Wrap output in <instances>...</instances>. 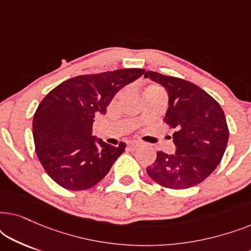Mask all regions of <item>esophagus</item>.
<instances>
[{
  "label": "esophagus",
  "instance_id": "obj_1",
  "mask_svg": "<svg viewBox=\"0 0 251 251\" xmlns=\"http://www.w3.org/2000/svg\"><path fill=\"white\" fill-rule=\"evenodd\" d=\"M138 146H139V143L138 142H135V140H132V142H129L128 143V147H129L130 150H136Z\"/></svg>",
  "mask_w": 251,
  "mask_h": 251
}]
</instances>
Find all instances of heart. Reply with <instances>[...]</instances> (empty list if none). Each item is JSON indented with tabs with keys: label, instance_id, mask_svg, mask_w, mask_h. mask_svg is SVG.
<instances>
[{
	"label": "heart",
	"instance_id": "b5f03b06",
	"mask_svg": "<svg viewBox=\"0 0 251 251\" xmlns=\"http://www.w3.org/2000/svg\"><path fill=\"white\" fill-rule=\"evenodd\" d=\"M154 89H160V90H161V88H159V87H156V85H151V87H149V88H147V89H146V90H145V92H146V91H149V90H154Z\"/></svg>",
	"mask_w": 251,
	"mask_h": 251
}]
</instances>
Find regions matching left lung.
Listing matches in <instances>:
<instances>
[{"instance_id":"left-lung-1","label":"left lung","mask_w":251,"mask_h":251,"mask_svg":"<svg viewBox=\"0 0 251 251\" xmlns=\"http://www.w3.org/2000/svg\"><path fill=\"white\" fill-rule=\"evenodd\" d=\"M150 77L166 88L169 107L163 121L175 129L176 153H156L147 174L161 186L185 190L203 181L224 155L228 128L221 105L197 84L183 78L147 71Z\"/></svg>"}]
</instances>
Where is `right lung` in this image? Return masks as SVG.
<instances>
[{"instance_id": "obj_1", "label": "right lung", "mask_w": 251, "mask_h": 251, "mask_svg": "<svg viewBox=\"0 0 251 251\" xmlns=\"http://www.w3.org/2000/svg\"><path fill=\"white\" fill-rule=\"evenodd\" d=\"M145 73L125 68L78 75L52 89L33 118L35 151L47 174L70 191L88 190L108 174L126 144L108 145L92 136V123L116 92Z\"/></svg>"}]
</instances>
